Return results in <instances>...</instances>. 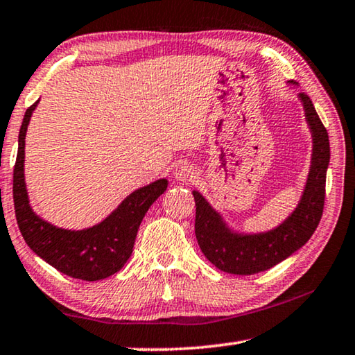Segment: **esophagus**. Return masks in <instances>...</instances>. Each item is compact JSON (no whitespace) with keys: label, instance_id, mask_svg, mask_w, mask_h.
<instances>
[{"label":"esophagus","instance_id":"1","mask_svg":"<svg viewBox=\"0 0 355 355\" xmlns=\"http://www.w3.org/2000/svg\"><path fill=\"white\" fill-rule=\"evenodd\" d=\"M196 177H198V172H196V168L188 164V162H180V164L173 168V178L180 183L194 182Z\"/></svg>","mask_w":355,"mask_h":355}]
</instances>
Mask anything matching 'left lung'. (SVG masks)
<instances>
[{"label": "left lung", "instance_id": "obj_1", "mask_svg": "<svg viewBox=\"0 0 355 355\" xmlns=\"http://www.w3.org/2000/svg\"><path fill=\"white\" fill-rule=\"evenodd\" d=\"M295 85V82H288ZM305 120L313 137L311 166L302 198L295 210L275 229L245 234L230 229L199 191L196 200V239L204 256L213 266L232 275H254L272 268L306 243L320 221L325 200V175L330 162V144L308 94H299Z\"/></svg>", "mask_w": 355, "mask_h": 355}]
</instances>
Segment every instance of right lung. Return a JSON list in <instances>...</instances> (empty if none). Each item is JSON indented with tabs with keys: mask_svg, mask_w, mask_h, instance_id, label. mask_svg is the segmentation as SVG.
<instances>
[{
	"mask_svg": "<svg viewBox=\"0 0 355 355\" xmlns=\"http://www.w3.org/2000/svg\"><path fill=\"white\" fill-rule=\"evenodd\" d=\"M39 101L28 107L19 132L14 167V208L26 245L58 272L83 281L109 278L128 262L140 223L151 204L167 189V180L134 191L99 224L82 230L56 227L37 216L30 205L25 183V137Z\"/></svg>",
	"mask_w": 355,
	"mask_h": 355,
	"instance_id": "1",
	"label": "right lung"
}]
</instances>
